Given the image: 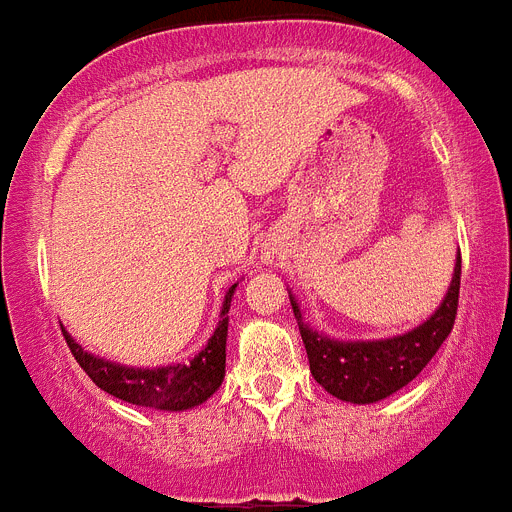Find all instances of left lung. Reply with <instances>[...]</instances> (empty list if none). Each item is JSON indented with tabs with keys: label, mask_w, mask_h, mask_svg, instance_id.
Masks as SVG:
<instances>
[{
	"label": "left lung",
	"mask_w": 512,
	"mask_h": 512,
	"mask_svg": "<svg viewBox=\"0 0 512 512\" xmlns=\"http://www.w3.org/2000/svg\"><path fill=\"white\" fill-rule=\"evenodd\" d=\"M459 284L461 253H456L454 277L431 318H425L413 330L390 338H374V341H343V338L325 336L323 330L310 328V323L302 318L300 302L289 292L315 382L338 400L354 405H372L395 395L423 372V366L449 338L459 307Z\"/></svg>",
	"instance_id": "left-lung-1"
}]
</instances>
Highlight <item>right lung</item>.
<instances>
[{"mask_svg": "<svg viewBox=\"0 0 512 512\" xmlns=\"http://www.w3.org/2000/svg\"><path fill=\"white\" fill-rule=\"evenodd\" d=\"M238 284L225 292L223 310H220V323L210 341L205 343L200 354L187 364L153 366V369H135V366L107 361L97 354H89L76 343L69 330L63 328V338L69 343L71 354L79 361V366L89 374L99 390L117 397L130 405L140 408L166 410V413H179V410H192L210 400L217 387L225 379V341H228V310L233 302V292Z\"/></svg>", "mask_w": 512, "mask_h": 512, "instance_id": "1", "label": "right lung"}]
</instances>
